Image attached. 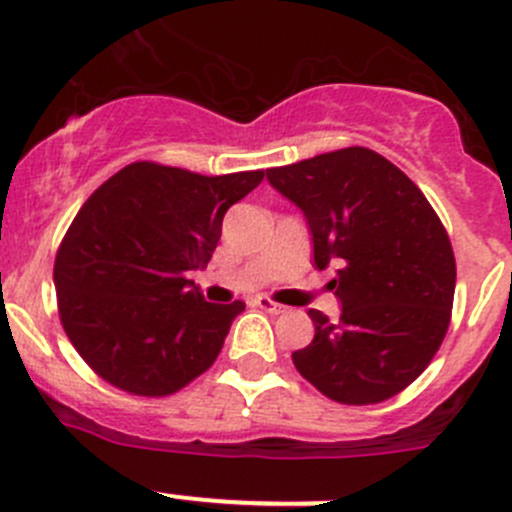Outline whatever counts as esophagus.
Wrapping results in <instances>:
<instances>
[{"mask_svg": "<svg viewBox=\"0 0 512 512\" xmlns=\"http://www.w3.org/2000/svg\"><path fill=\"white\" fill-rule=\"evenodd\" d=\"M255 304L260 309H265V312H270V314H285L287 312L285 304H277V302H272V299H267V297H257Z\"/></svg>", "mask_w": 512, "mask_h": 512, "instance_id": "34e87169", "label": "esophagus"}]
</instances>
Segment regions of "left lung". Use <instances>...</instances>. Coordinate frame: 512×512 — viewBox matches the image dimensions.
Returning <instances> with one entry per match:
<instances>
[{
	"label": "left lung",
	"instance_id": "1",
	"mask_svg": "<svg viewBox=\"0 0 512 512\" xmlns=\"http://www.w3.org/2000/svg\"><path fill=\"white\" fill-rule=\"evenodd\" d=\"M302 210L314 265H339L329 287L339 322L309 309L314 339L292 354L299 374L339 404H379L431 364L456 292L451 240L428 200L394 163L342 148L267 170Z\"/></svg>",
	"mask_w": 512,
	"mask_h": 512
}]
</instances>
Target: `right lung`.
<instances>
[{"label": "right lung", "instance_id": "add662e5", "mask_svg": "<svg viewBox=\"0 0 512 512\" xmlns=\"http://www.w3.org/2000/svg\"><path fill=\"white\" fill-rule=\"evenodd\" d=\"M262 178L131 163L81 205L54 287L66 337L101 379L168 396L213 366L245 304L205 302L188 272L208 267L227 208Z\"/></svg>", "mask_w": 512, "mask_h": 512}]
</instances>
